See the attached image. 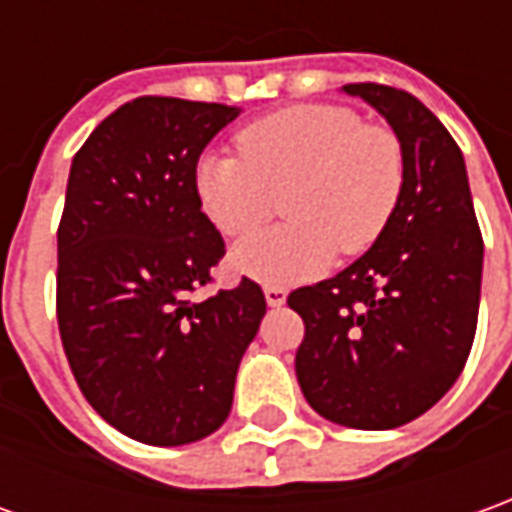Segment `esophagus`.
<instances>
[{
    "label": "esophagus",
    "instance_id": "1",
    "mask_svg": "<svg viewBox=\"0 0 512 512\" xmlns=\"http://www.w3.org/2000/svg\"><path fill=\"white\" fill-rule=\"evenodd\" d=\"M263 294H266V302H269L271 308H280L285 302V288H277V285H266Z\"/></svg>",
    "mask_w": 512,
    "mask_h": 512
}]
</instances>
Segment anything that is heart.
Here are the masks:
<instances>
[{"label": "heart", "mask_w": 512, "mask_h": 512, "mask_svg": "<svg viewBox=\"0 0 512 512\" xmlns=\"http://www.w3.org/2000/svg\"><path fill=\"white\" fill-rule=\"evenodd\" d=\"M241 154H207L196 168L201 210L227 238L266 224L285 201L288 227L266 229L232 252L257 283L297 285L330 269L336 252L361 255L398 210L406 159L398 134L350 106L302 103L271 111L238 134Z\"/></svg>", "instance_id": "obj_1"}]
</instances>
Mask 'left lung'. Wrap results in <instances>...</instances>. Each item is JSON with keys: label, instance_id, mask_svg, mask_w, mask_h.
Listing matches in <instances>:
<instances>
[{"label": "left lung", "instance_id": "obj_1", "mask_svg": "<svg viewBox=\"0 0 512 512\" xmlns=\"http://www.w3.org/2000/svg\"><path fill=\"white\" fill-rule=\"evenodd\" d=\"M398 134L406 182L384 235L336 277L288 294L305 322L297 381L339 426L398 429L460 378L479 316L482 232L460 145L415 95L347 83Z\"/></svg>", "mask_w": 512, "mask_h": 512}]
</instances>
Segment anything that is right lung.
I'll return each instance as SVG.
<instances>
[{
    "label": "right lung",
    "instance_id": "1",
    "mask_svg": "<svg viewBox=\"0 0 512 512\" xmlns=\"http://www.w3.org/2000/svg\"><path fill=\"white\" fill-rule=\"evenodd\" d=\"M235 106L137 97L72 159L58 224L55 314L83 398L125 437L184 446L232 409L235 375L266 314L243 277L193 300L227 255L201 212L196 165Z\"/></svg>",
    "mask_w": 512,
    "mask_h": 512
}]
</instances>
